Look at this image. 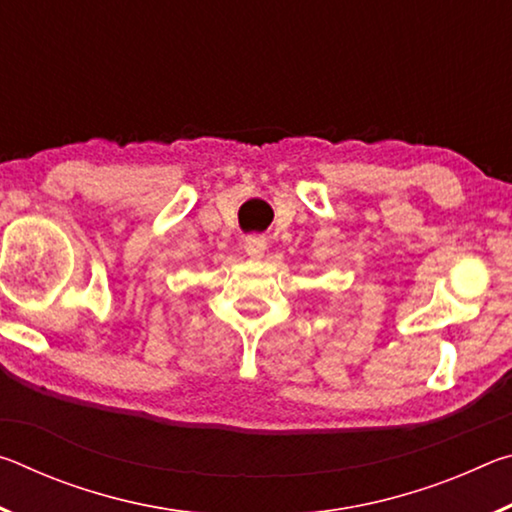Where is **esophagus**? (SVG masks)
<instances>
[{
    "label": "esophagus",
    "mask_w": 512,
    "mask_h": 512,
    "mask_svg": "<svg viewBox=\"0 0 512 512\" xmlns=\"http://www.w3.org/2000/svg\"><path fill=\"white\" fill-rule=\"evenodd\" d=\"M266 237L262 235H250L244 239V248H246V255L250 259H262L266 253Z\"/></svg>",
    "instance_id": "34e87169"
}]
</instances>
